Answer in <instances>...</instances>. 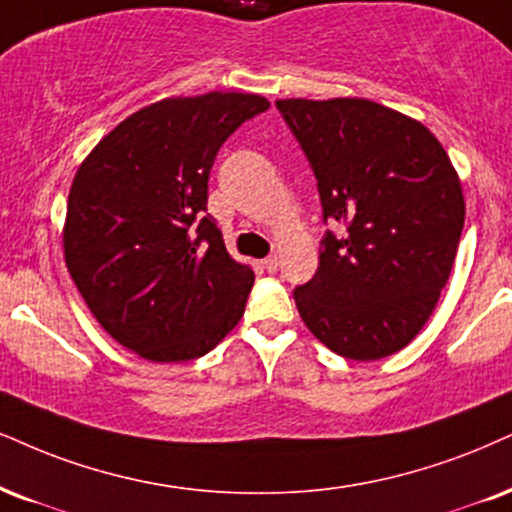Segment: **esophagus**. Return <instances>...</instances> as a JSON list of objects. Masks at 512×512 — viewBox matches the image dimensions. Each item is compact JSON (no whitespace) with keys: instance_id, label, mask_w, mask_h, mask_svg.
<instances>
[{"instance_id":"obj_1","label":"esophagus","mask_w":512,"mask_h":512,"mask_svg":"<svg viewBox=\"0 0 512 512\" xmlns=\"http://www.w3.org/2000/svg\"><path fill=\"white\" fill-rule=\"evenodd\" d=\"M277 266H280V261H277V256H268L266 261H263V268H266L268 273H277Z\"/></svg>"}]
</instances>
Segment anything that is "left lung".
<instances>
[{
	"instance_id": "8db88e82",
	"label": "left lung",
	"mask_w": 512,
	"mask_h": 512,
	"mask_svg": "<svg viewBox=\"0 0 512 512\" xmlns=\"http://www.w3.org/2000/svg\"><path fill=\"white\" fill-rule=\"evenodd\" d=\"M318 180V270L294 289L327 349L377 361L415 339L449 280L465 223L463 189L437 137L368 99L275 102Z\"/></svg>"
}]
</instances>
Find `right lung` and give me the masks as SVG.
<instances>
[{
    "label": "right lung",
    "mask_w": 512,
    "mask_h": 512,
    "mask_svg": "<svg viewBox=\"0 0 512 512\" xmlns=\"http://www.w3.org/2000/svg\"><path fill=\"white\" fill-rule=\"evenodd\" d=\"M258 94L163 99L113 128L68 194L63 251L99 325L154 363L201 358L244 315L254 287L206 213L208 175Z\"/></svg>",
    "instance_id": "right-lung-1"
}]
</instances>
